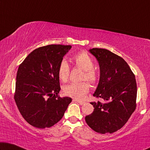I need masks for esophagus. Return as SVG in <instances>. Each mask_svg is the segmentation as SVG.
<instances>
[{
    "label": "esophagus",
    "instance_id": "esophagus-1",
    "mask_svg": "<svg viewBox=\"0 0 150 150\" xmlns=\"http://www.w3.org/2000/svg\"><path fill=\"white\" fill-rule=\"evenodd\" d=\"M73 101H74V102H78V103H79V104H81V105H83V104H84L85 103V102H83V101H80V100H74V99L73 100Z\"/></svg>",
    "mask_w": 150,
    "mask_h": 150
}]
</instances>
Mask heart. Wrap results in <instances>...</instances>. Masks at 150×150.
Instances as JSON below:
<instances>
[{
	"label": "heart",
	"mask_w": 150,
	"mask_h": 150,
	"mask_svg": "<svg viewBox=\"0 0 150 150\" xmlns=\"http://www.w3.org/2000/svg\"><path fill=\"white\" fill-rule=\"evenodd\" d=\"M72 61L76 66L83 69V73L81 81H87L89 83L94 85L97 83L98 74L93 67V61L87 53H79L73 57ZM58 75L60 80L65 82L68 79L69 75V67L66 61L63 60L59 64ZM89 86L87 82L77 83H71L65 86L64 92L67 96L76 99H81L89 91Z\"/></svg>",
	"instance_id": "1"
}]
</instances>
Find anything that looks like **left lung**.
I'll use <instances>...</instances> for the list:
<instances>
[{
  "instance_id": "1",
  "label": "left lung",
  "mask_w": 150,
  "mask_h": 150,
  "mask_svg": "<svg viewBox=\"0 0 150 150\" xmlns=\"http://www.w3.org/2000/svg\"><path fill=\"white\" fill-rule=\"evenodd\" d=\"M97 59L100 80L93 96L104 102H91L94 110L85 117L90 128L105 134L120 130L136 108L135 76L124 59L104 48L89 50Z\"/></svg>"
}]
</instances>
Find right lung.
Listing matches in <instances>:
<instances>
[{
    "label": "right lung",
    "mask_w": 150,
    "mask_h": 150,
    "mask_svg": "<svg viewBox=\"0 0 150 150\" xmlns=\"http://www.w3.org/2000/svg\"><path fill=\"white\" fill-rule=\"evenodd\" d=\"M71 46L48 45L30 53L17 71L16 105L23 118L38 128H50L63 117L71 102L61 98L58 68Z\"/></svg>",
    "instance_id": "obj_1"
}]
</instances>
